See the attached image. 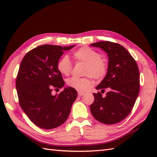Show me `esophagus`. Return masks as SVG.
I'll return each mask as SVG.
<instances>
[{"label":"esophagus","instance_id":"esophagus-1","mask_svg":"<svg viewBox=\"0 0 157 157\" xmlns=\"http://www.w3.org/2000/svg\"><path fill=\"white\" fill-rule=\"evenodd\" d=\"M84 94V93L81 92H78V96H82Z\"/></svg>","mask_w":157,"mask_h":157}]
</instances>
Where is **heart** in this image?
Here are the masks:
<instances>
[{
	"label": "heart",
	"mask_w": 157,
	"mask_h": 157,
	"mask_svg": "<svg viewBox=\"0 0 157 157\" xmlns=\"http://www.w3.org/2000/svg\"><path fill=\"white\" fill-rule=\"evenodd\" d=\"M76 61L83 62L86 64L84 78L72 77L67 81V84L73 89L79 92H84L90 87L92 81L90 77L96 80L102 79L108 70V64L100 53L89 46H82L73 53ZM72 63L67 55H63L59 59L56 67L59 71L64 75L70 74L72 70Z\"/></svg>",
	"instance_id": "1"
}]
</instances>
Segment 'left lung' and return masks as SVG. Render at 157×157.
<instances>
[{"label":"left lung","instance_id":"8db88e82","mask_svg":"<svg viewBox=\"0 0 157 157\" xmlns=\"http://www.w3.org/2000/svg\"><path fill=\"white\" fill-rule=\"evenodd\" d=\"M107 53V73L96 89L90 105L93 117L106 125L124 120L131 113L140 91V73L137 63L130 53L117 43L102 41L91 44ZM108 89L105 98L101 93Z\"/></svg>","mask_w":157,"mask_h":157}]
</instances>
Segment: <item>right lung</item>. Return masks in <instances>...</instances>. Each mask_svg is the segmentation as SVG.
Returning <instances> with one entry per match:
<instances>
[{
  "label": "right lung",
  "mask_w": 157,
  "mask_h": 157,
  "mask_svg": "<svg viewBox=\"0 0 157 157\" xmlns=\"http://www.w3.org/2000/svg\"><path fill=\"white\" fill-rule=\"evenodd\" d=\"M73 46H38L29 51L20 64L16 78L19 105L32 122L42 129L62 125L78 97V92L71 87L52 94L53 90H59L65 85L56 63L63 51Z\"/></svg>",
  "instance_id": "add662e5"
}]
</instances>
